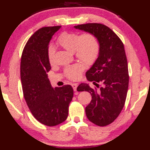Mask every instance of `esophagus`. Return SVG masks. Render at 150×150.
<instances>
[{
  "mask_svg": "<svg viewBox=\"0 0 150 150\" xmlns=\"http://www.w3.org/2000/svg\"><path fill=\"white\" fill-rule=\"evenodd\" d=\"M72 87L73 88V90L74 91H77V84H76V83H73V84L71 85Z\"/></svg>",
  "mask_w": 150,
  "mask_h": 150,
  "instance_id": "1",
  "label": "esophagus"
}]
</instances>
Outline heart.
Returning <instances> with one entry per match:
<instances>
[{
    "mask_svg": "<svg viewBox=\"0 0 150 150\" xmlns=\"http://www.w3.org/2000/svg\"><path fill=\"white\" fill-rule=\"evenodd\" d=\"M57 44L66 50L73 52L78 59L87 64L91 65L95 62L100 52V44L95 35L89 32L79 34L77 32H64L59 35ZM54 49L50 47L47 56L50 63L54 59ZM84 69L82 63H76L65 70L67 77L72 80L80 77L81 72Z\"/></svg>",
    "mask_w": 150,
    "mask_h": 150,
    "instance_id": "b5f03b06",
    "label": "heart"
}]
</instances>
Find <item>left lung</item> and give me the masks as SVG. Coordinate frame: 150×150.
<instances>
[{"label":"left lung","mask_w":150,"mask_h":150,"mask_svg":"<svg viewBox=\"0 0 150 150\" xmlns=\"http://www.w3.org/2000/svg\"><path fill=\"white\" fill-rule=\"evenodd\" d=\"M74 28L94 34L99 42L98 57L86 72L87 80L99 89L81 83L77 90L88 91L92 96L85 108L88 120L97 126H107L120 115L128 92L129 75L124 44L118 35L104 24L88 23ZM98 83L102 84L101 87Z\"/></svg>","instance_id":"1"}]
</instances>
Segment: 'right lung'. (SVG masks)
<instances>
[{
  "instance_id": "add662e5",
  "label": "right lung",
  "mask_w": 150,
  "mask_h": 150,
  "mask_svg": "<svg viewBox=\"0 0 150 150\" xmlns=\"http://www.w3.org/2000/svg\"><path fill=\"white\" fill-rule=\"evenodd\" d=\"M61 26L44 27L27 42L20 63L25 100L33 116L42 124L54 126L67 119L73 89L69 85L53 88L47 73L51 69L47 52L53 35Z\"/></svg>"
}]
</instances>
